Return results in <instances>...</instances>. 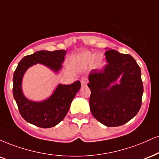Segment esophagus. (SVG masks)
Listing matches in <instances>:
<instances>
[{"mask_svg":"<svg viewBox=\"0 0 159 159\" xmlns=\"http://www.w3.org/2000/svg\"><path fill=\"white\" fill-rule=\"evenodd\" d=\"M81 82L82 85H86L87 84V82H88L87 78H82L81 80Z\"/></svg>","mask_w":159,"mask_h":159,"instance_id":"obj_1","label":"esophagus"}]
</instances>
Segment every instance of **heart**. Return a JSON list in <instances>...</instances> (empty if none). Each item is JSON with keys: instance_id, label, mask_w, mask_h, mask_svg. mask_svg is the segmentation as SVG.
Instances as JSON below:
<instances>
[{"instance_id": "heart-1", "label": "heart", "mask_w": 159, "mask_h": 159, "mask_svg": "<svg viewBox=\"0 0 159 159\" xmlns=\"http://www.w3.org/2000/svg\"><path fill=\"white\" fill-rule=\"evenodd\" d=\"M74 63L76 66L81 68L87 67L93 63L97 67H102L104 64V58L101 55L93 54L89 52H84L78 55L74 59Z\"/></svg>"}]
</instances>
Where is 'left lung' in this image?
Returning <instances> with one entry per match:
<instances>
[{"instance_id":"1","label":"left lung","mask_w":159,"mask_h":159,"mask_svg":"<svg viewBox=\"0 0 159 159\" xmlns=\"http://www.w3.org/2000/svg\"><path fill=\"white\" fill-rule=\"evenodd\" d=\"M105 55L108 64L104 70L89 72V107L99 122L118 127L135 117L141 108L144 92L141 69L130 55L110 49Z\"/></svg>"}]
</instances>
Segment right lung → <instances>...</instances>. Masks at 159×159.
Returning <instances> with one entry per match:
<instances>
[{"label":"right lung","instance_id":"obj_1","mask_svg":"<svg viewBox=\"0 0 159 159\" xmlns=\"http://www.w3.org/2000/svg\"><path fill=\"white\" fill-rule=\"evenodd\" d=\"M66 51L41 50L21 59L13 75V96L20 116L29 123L41 128L55 127L64 119L76 93L81 88L77 81L70 85L58 84L53 94L42 101H32L24 96L22 91L24 75L30 66L41 64L55 72L62 68Z\"/></svg>","mask_w":159,"mask_h":159}]
</instances>
